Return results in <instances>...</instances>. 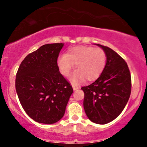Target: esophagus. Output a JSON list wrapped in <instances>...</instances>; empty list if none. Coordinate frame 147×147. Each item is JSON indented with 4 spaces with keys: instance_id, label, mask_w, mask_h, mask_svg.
Instances as JSON below:
<instances>
[{
    "instance_id": "obj_1",
    "label": "esophagus",
    "mask_w": 147,
    "mask_h": 147,
    "mask_svg": "<svg viewBox=\"0 0 147 147\" xmlns=\"http://www.w3.org/2000/svg\"><path fill=\"white\" fill-rule=\"evenodd\" d=\"M72 87H73V89H74V90L79 89V88H80L79 86H78L77 85H75V84H72Z\"/></svg>"
}]
</instances>
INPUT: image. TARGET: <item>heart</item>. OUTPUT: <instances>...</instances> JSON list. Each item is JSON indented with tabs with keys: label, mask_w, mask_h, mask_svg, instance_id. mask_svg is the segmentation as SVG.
<instances>
[{
	"label": "heart",
	"mask_w": 147,
	"mask_h": 147,
	"mask_svg": "<svg viewBox=\"0 0 147 147\" xmlns=\"http://www.w3.org/2000/svg\"><path fill=\"white\" fill-rule=\"evenodd\" d=\"M57 64L62 75L68 76L75 65L76 71L70 78L72 82L85 79L88 82L96 80L101 75L106 64V55L103 49L87 45L71 47L65 55L61 56Z\"/></svg>",
	"instance_id": "obj_1"
}]
</instances>
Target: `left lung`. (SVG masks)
I'll return each mask as SVG.
<instances>
[{"mask_svg":"<svg viewBox=\"0 0 147 147\" xmlns=\"http://www.w3.org/2000/svg\"><path fill=\"white\" fill-rule=\"evenodd\" d=\"M106 55L103 72L94 83L84 86V108L88 118L104 124L117 118L127 104L131 93V76L121 56L106 46L98 44Z\"/></svg>","mask_w":147,"mask_h":147,"instance_id":"1","label":"left lung"}]
</instances>
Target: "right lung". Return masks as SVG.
I'll return each mask as SVG.
<instances>
[{"instance_id":"add662e5","label":"right lung","mask_w":147,"mask_h":147,"mask_svg":"<svg viewBox=\"0 0 147 147\" xmlns=\"http://www.w3.org/2000/svg\"><path fill=\"white\" fill-rule=\"evenodd\" d=\"M63 43L46 44L29 53L18 69L15 88L27 115L39 123L59 121L73 88L59 71L57 58Z\"/></svg>"}]
</instances>
